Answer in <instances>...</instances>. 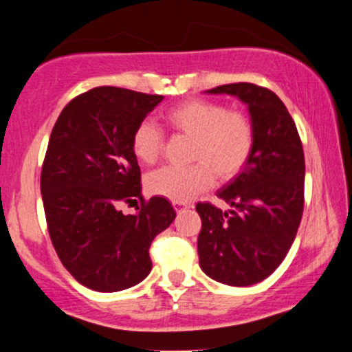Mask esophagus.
Returning <instances> with one entry per match:
<instances>
[{"label":"esophagus","mask_w":352,"mask_h":352,"mask_svg":"<svg viewBox=\"0 0 352 352\" xmlns=\"http://www.w3.org/2000/svg\"><path fill=\"white\" fill-rule=\"evenodd\" d=\"M172 205H173V208H175V210H180V208L188 207L187 201H172Z\"/></svg>","instance_id":"esophagus-1"}]
</instances>
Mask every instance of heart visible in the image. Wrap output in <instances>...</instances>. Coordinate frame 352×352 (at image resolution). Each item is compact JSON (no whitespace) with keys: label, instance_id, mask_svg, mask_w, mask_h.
I'll return each mask as SVG.
<instances>
[{"label":"heart","instance_id":"b5f03b06","mask_svg":"<svg viewBox=\"0 0 352 352\" xmlns=\"http://www.w3.org/2000/svg\"><path fill=\"white\" fill-rule=\"evenodd\" d=\"M165 120L177 134L193 140L190 167H162L148 173L145 185L153 195L187 201L213 182L238 175L252 157L254 127L243 112L228 111L210 100L192 99L168 109ZM164 148V134L151 120H144L132 135V151L142 164H153Z\"/></svg>","mask_w":352,"mask_h":352}]
</instances>
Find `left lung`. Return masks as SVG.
Here are the masks:
<instances>
[{"instance_id": "left-lung-1", "label": "left lung", "mask_w": 352, "mask_h": 352, "mask_svg": "<svg viewBox=\"0 0 352 352\" xmlns=\"http://www.w3.org/2000/svg\"><path fill=\"white\" fill-rule=\"evenodd\" d=\"M248 107L254 148L243 170L217 192L232 210L197 204L200 268L228 286L268 278L292 248L305 205V153L288 109L270 89L250 82L205 91Z\"/></svg>"}]
</instances>
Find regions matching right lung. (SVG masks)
I'll list each match as a JSON object with an SVG mask.
<instances>
[{"instance_id": "1", "label": "right lung", "mask_w": 352, "mask_h": 352, "mask_svg": "<svg viewBox=\"0 0 352 352\" xmlns=\"http://www.w3.org/2000/svg\"><path fill=\"white\" fill-rule=\"evenodd\" d=\"M164 96L102 86L78 96L52 127L41 172L47 230L60 263L89 289L132 288L152 270V240L175 220L164 197L142 199L135 127ZM143 200L134 216L118 207Z\"/></svg>"}]
</instances>
